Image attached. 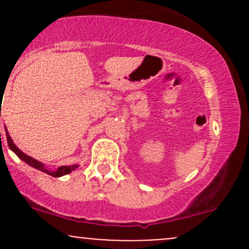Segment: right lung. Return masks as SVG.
Here are the masks:
<instances>
[{
    "label": "right lung",
    "mask_w": 249,
    "mask_h": 249,
    "mask_svg": "<svg viewBox=\"0 0 249 249\" xmlns=\"http://www.w3.org/2000/svg\"><path fill=\"white\" fill-rule=\"evenodd\" d=\"M0 134H1V133H0ZM7 134H8V133H7ZM7 139H8V145H9V147L11 148V150L14 151V152L16 153V156L18 157L19 159H22V160L27 162L28 165H30V166L35 167V168H37V170L42 171V172H45V173L50 174V176H53V177H62V176H65V174L72 172V171L75 170V168L78 167V165H72V166H61L57 171H53V172H50V171H48L47 168L43 166L42 162L35 160V159H34V158H31V157L27 156V154L22 152V151L19 150V148L17 147L15 144H14L13 141H11V139L9 138V136H8Z\"/></svg>",
    "instance_id": "1"
}]
</instances>
